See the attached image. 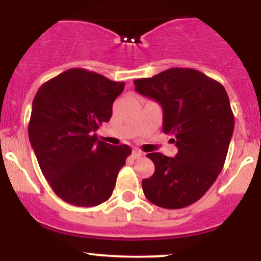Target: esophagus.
Segmentation results:
<instances>
[{
  "label": "esophagus",
  "instance_id": "34e87169",
  "mask_svg": "<svg viewBox=\"0 0 261 261\" xmlns=\"http://www.w3.org/2000/svg\"><path fill=\"white\" fill-rule=\"evenodd\" d=\"M131 155H133L134 160H139V158L142 157L143 153H142V152H141V151H139V149H134L133 154H131Z\"/></svg>",
  "mask_w": 261,
  "mask_h": 261
}]
</instances>
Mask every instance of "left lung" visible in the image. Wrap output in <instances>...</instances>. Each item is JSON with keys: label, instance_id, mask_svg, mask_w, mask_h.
<instances>
[{"label": "left lung", "instance_id": "left-lung-1", "mask_svg": "<svg viewBox=\"0 0 261 261\" xmlns=\"http://www.w3.org/2000/svg\"><path fill=\"white\" fill-rule=\"evenodd\" d=\"M135 91L161 104L163 133L175 137V157L148 153L154 163L143 179L148 201L163 208L196 202L223 168L234 130V116L226 89L193 68H169L151 79L134 81Z\"/></svg>", "mask_w": 261, "mask_h": 261}]
</instances>
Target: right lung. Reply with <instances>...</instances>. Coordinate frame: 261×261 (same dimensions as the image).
Wrapping results in <instances>:
<instances>
[{
    "label": "right lung",
    "instance_id": "1",
    "mask_svg": "<svg viewBox=\"0 0 261 261\" xmlns=\"http://www.w3.org/2000/svg\"><path fill=\"white\" fill-rule=\"evenodd\" d=\"M124 87L99 73L71 68L35 94L29 141L54 193L71 205L91 207L107 201L131 154L127 145L112 146L95 134L110 120Z\"/></svg>",
    "mask_w": 261,
    "mask_h": 261
}]
</instances>
